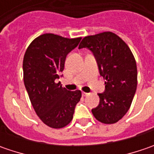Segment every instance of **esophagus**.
I'll return each mask as SVG.
<instances>
[{
  "label": "esophagus",
  "instance_id": "34e87169",
  "mask_svg": "<svg viewBox=\"0 0 154 154\" xmlns=\"http://www.w3.org/2000/svg\"><path fill=\"white\" fill-rule=\"evenodd\" d=\"M82 95L84 96V97H86V96H88L89 95V93H87V92H82Z\"/></svg>",
  "mask_w": 154,
  "mask_h": 154
}]
</instances>
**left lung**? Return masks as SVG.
<instances>
[{"instance_id": "obj_1", "label": "left lung", "mask_w": 154, "mask_h": 154, "mask_svg": "<svg viewBox=\"0 0 154 154\" xmlns=\"http://www.w3.org/2000/svg\"><path fill=\"white\" fill-rule=\"evenodd\" d=\"M92 51L105 90L98 93L99 104L92 109L94 117L105 124L118 122L127 113L137 87V67L127 44L116 34L104 32L82 39L79 49Z\"/></svg>"}]
</instances>
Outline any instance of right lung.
<instances>
[{"label": "right lung", "instance_id": "obj_1", "mask_svg": "<svg viewBox=\"0 0 154 154\" xmlns=\"http://www.w3.org/2000/svg\"><path fill=\"white\" fill-rule=\"evenodd\" d=\"M80 39L45 33L33 40L24 56V83L31 103L41 121L53 128L65 127L72 121L81 98L80 90L71 92L56 82L68 54Z\"/></svg>", "mask_w": 154, "mask_h": 154}]
</instances>
